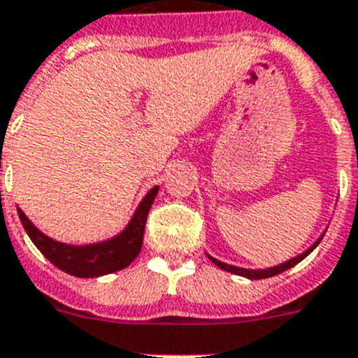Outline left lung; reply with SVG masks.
<instances>
[{
  "label": "left lung",
  "instance_id": "obj_1",
  "mask_svg": "<svg viewBox=\"0 0 358 358\" xmlns=\"http://www.w3.org/2000/svg\"><path fill=\"white\" fill-rule=\"evenodd\" d=\"M325 235V234H323ZM323 235H321L320 239L315 241L314 245L310 246L308 250H304L303 254H299L297 257H292V259H287L285 263H280V265H276V267H268V268H243V267H235V265H228V263L224 262H218V259H215L213 256H209V259L217 267L224 268V271H228V273H234V274H239V276H245V278H250V280H262V278H268V276H276V274L284 273V271H287V268H292L293 265H297L299 262H303L304 257L308 256L310 252L314 250L315 246L320 245V241L323 239Z\"/></svg>",
  "mask_w": 358,
  "mask_h": 358
}]
</instances>
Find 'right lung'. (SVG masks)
Listing matches in <instances>:
<instances>
[{"mask_svg": "<svg viewBox=\"0 0 358 358\" xmlns=\"http://www.w3.org/2000/svg\"><path fill=\"white\" fill-rule=\"evenodd\" d=\"M159 194V187H153L141 199L138 209L127 224V228L112 239L93 243V245H66L54 241L48 235H44L41 229L33 226V222L24 215V210L18 209L20 222L33 241V245L43 252V256L55 267L65 273L78 276V278H96L102 274L115 273L121 268L129 267L140 254L143 245V231H145V220H148L149 209L155 201V196Z\"/></svg>", "mask_w": 358, "mask_h": 358, "instance_id": "obj_1", "label": "right lung"}]
</instances>
